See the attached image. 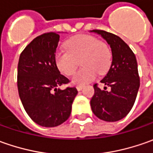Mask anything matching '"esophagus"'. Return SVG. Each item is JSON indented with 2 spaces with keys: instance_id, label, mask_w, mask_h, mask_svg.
Masks as SVG:
<instances>
[{
  "instance_id": "obj_1",
  "label": "esophagus",
  "mask_w": 153,
  "mask_h": 153,
  "mask_svg": "<svg viewBox=\"0 0 153 153\" xmlns=\"http://www.w3.org/2000/svg\"><path fill=\"white\" fill-rule=\"evenodd\" d=\"M82 88H83V85H76V89H77L78 91H81Z\"/></svg>"
}]
</instances>
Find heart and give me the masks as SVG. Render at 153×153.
<instances>
[{"mask_svg": "<svg viewBox=\"0 0 153 153\" xmlns=\"http://www.w3.org/2000/svg\"><path fill=\"white\" fill-rule=\"evenodd\" d=\"M65 45L68 52L56 53L54 60L59 71L65 76L72 75L81 61L83 67L72 76L74 84L90 82L95 79L97 72L102 75L108 71L111 51L105 42L89 35H78L69 39Z\"/></svg>", "mask_w": 153, "mask_h": 153, "instance_id": "1", "label": "heart"}]
</instances>
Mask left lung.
I'll list each match as a JSON object with an SVG mask.
<instances>
[{"instance_id": "obj_1", "label": "left lung", "mask_w": 153, "mask_h": 153, "mask_svg": "<svg viewBox=\"0 0 153 153\" xmlns=\"http://www.w3.org/2000/svg\"><path fill=\"white\" fill-rule=\"evenodd\" d=\"M100 34L111 48L112 61L106 76L100 82L107 87L101 90L94 85V94L90 100L92 111L100 119L116 122L131 111L140 88V76L134 53L124 41L112 33L93 30Z\"/></svg>"}]
</instances>
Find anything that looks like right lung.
I'll list each match as a JSON object with an SVG mask.
<instances>
[{"label":"right lung","instance_id":"add662e5","mask_svg":"<svg viewBox=\"0 0 153 153\" xmlns=\"http://www.w3.org/2000/svg\"><path fill=\"white\" fill-rule=\"evenodd\" d=\"M59 35L44 33L33 39L19 56L18 90L29 117L42 127H56L67 120L76 88L58 87L70 82L55 64Z\"/></svg>","mask_w":153,"mask_h":153}]
</instances>
